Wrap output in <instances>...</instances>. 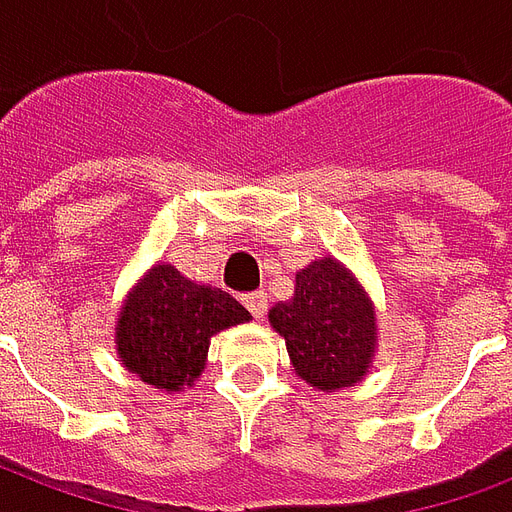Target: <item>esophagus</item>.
Here are the masks:
<instances>
[{"instance_id":"esophagus-1","label":"esophagus","mask_w":512,"mask_h":512,"mask_svg":"<svg viewBox=\"0 0 512 512\" xmlns=\"http://www.w3.org/2000/svg\"><path fill=\"white\" fill-rule=\"evenodd\" d=\"M244 305H247L255 319H263L265 313H268V295L265 292H249V295H244Z\"/></svg>"}]
</instances>
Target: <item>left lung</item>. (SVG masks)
Masks as SVG:
<instances>
[{
  "mask_svg": "<svg viewBox=\"0 0 512 512\" xmlns=\"http://www.w3.org/2000/svg\"><path fill=\"white\" fill-rule=\"evenodd\" d=\"M287 340L297 377L311 388L335 393L364 380L377 348V316L356 276L335 257L313 260L297 271L295 297L268 313Z\"/></svg>",
  "mask_w": 512,
  "mask_h": 512,
  "instance_id": "obj_1",
  "label": "left lung"
}]
</instances>
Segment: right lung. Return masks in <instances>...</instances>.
Masks as SVG:
<instances>
[{
    "mask_svg": "<svg viewBox=\"0 0 512 512\" xmlns=\"http://www.w3.org/2000/svg\"><path fill=\"white\" fill-rule=\"evenodd\" d=\"M249 319L223 289L185 279L175 265H154L119 313L116 350L132 374L172 393L204 372L212 335Z\"/></svg>",
    "mask_w": 512,
    "mask_h": 512,
    "instance_id": "right-lung-1",
    "label": "right lung"
}]
</instances>
